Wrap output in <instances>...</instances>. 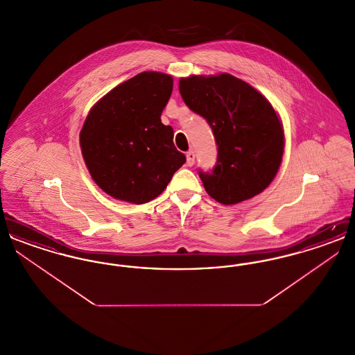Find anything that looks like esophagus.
Instances as JSON below:
<instances>
[{
	"label": "esophagus",
	"instance_id": "34e87169",
	"mask_svg": "<svg viewBox=\"0 0 355 355\" xmlns=\"http://www.w3.org/2000/svg\"><path fill=\"white\" fill-rule=\"evenodd\" d=\"M194 161H196V153L193 152V150H189V152L186 153V164H187V166H193Z\"/></svg>",
	"mask_w": 355,
	"mask_h": 355
}]
</instances>
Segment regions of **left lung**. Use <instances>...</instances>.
<instances>
[{
  "mask_svg": "<svg viewBox=\"0 0 355 355\" xmlns=\"http://www.w3.org/2000/svg\"><path fill=\"white\" fill-rule=\"evenodd\" d=\"M190 110L210 125L218 157L211 171L200 170L207 194L234 205L262 193L282 162V123L270 102L232 74L190 76L180 80Z\"/></svg>",
  "mask_w": 355,
  "mask_h": 355,
  "instance_id": "8db88e82",
  "label": "left lung"
}]
</instances>
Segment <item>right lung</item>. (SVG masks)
<instances>
[{
    "instance_id": "add662e5",
    "label": "right lung",
    "mask_w": 355,
    "mask_h": 355,
    "mask_svg": "<svg viewBox=\"0 0 355 355\" xmlns=\"http://www.w3.org/2000/svg\"><path fill=\"white\" fill-rule=\"evenodd\" d=\"M171 92V76L142 71L90 109L80 133L81 152L94 182L113 198L149 202L185 164V154L173 144V128L161 122Z\"/></svg>"
}]
</instances>
